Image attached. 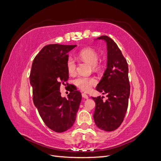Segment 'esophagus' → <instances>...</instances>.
<instances>
[{
	"instance_id": "1",
	"label": "esophagus",
	"mask_w": 161,
	"mask_h": 161,
	"mask_svg": "<svg viewBox=\"0 0 161 161\" xmlns=\"http://www.w3.org/2000/svg\"><path fill=\"white\" fill-rule=\"evenodd\" d=\"M82 97H83V98H85V99H88L89 98V97H88V95H87L86 93H84V92H83V93H82Z\"/></svg>"
}]
</instances>
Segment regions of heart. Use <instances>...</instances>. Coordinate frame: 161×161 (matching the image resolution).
<instances>
[{
  "label": "heart",
  "mask_w": 161,
  "mask_h": 161,
  "mask_svg": "<svg viewBox=\"0 0 161 161\" xmlns=\"http://www.w3.org/2000/svg\"><path fill=\"white\" fill-rule=\"evenodd\" d=\"M81 60L89 63L92 69L98 70L100 69V64L97 62L99 58L98 53L94 49L87 47L80 50L78 54ZM76 62L72 58H69L66 62V69L70 75L75 74ZM75 85L83 91H89L91 87L97 84V80L94 77L79 76L74 80Z\"/></svg>",
  "instance_id": "obj_1"
}]
</instances>
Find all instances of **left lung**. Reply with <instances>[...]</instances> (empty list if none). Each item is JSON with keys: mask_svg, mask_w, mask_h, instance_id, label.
<instances>
[{"mask_svg": "<svg viewBox=\"0 0 161 161\" xmlns=\"http://www.w3.org/2000/svg\"><path fill=\"white\" fill-rule=\"evenodd\" d=\"M96 40H104L107 43V69L96 90L107 94L108 99L103 101L100 96L92 97L95 102L93 118L99 129L111 131L122 123L127 111L130 92L128 66L118 45L111 38L102 36Z\"/></svg>", "mask_w": 161, "mask_h": 161, "instance_id": "left-lung-1", "label": "left lung"}]
</instances>
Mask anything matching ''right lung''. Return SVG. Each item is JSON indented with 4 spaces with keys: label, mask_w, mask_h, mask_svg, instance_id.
Wrapping results in <instances>:
<instances>
[{
    "label": "right lung",
    "mask_w": 161,
    "mask_h": 161,
    "mask_svg": "<svg viewBox=\"0 0 161 161\" xmlns=\"http://www.w3.org/2000/svg\"><path fill=\"white\" fill-rule=\"evenodd\" d=\"M76 46L47 45L34 58L31 66L30 81L34 105L43 122L58 133L68 130L74 124L82 99L79 91H70L68 99L62 97L60 91V85H64L69 78L66 69L68 53Z\"/></svg>",
    "instance_id": "1"
}]
</instances>
